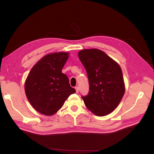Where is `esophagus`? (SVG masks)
<instances>
[{"instance_id": "esophagus-1", "label": "esophagus", "mask_w": 154, "mask_h": 154, "mask_svg": "<svg viewBox=\"0 0 154 154\" xmlns=\"http://www.w3.org/2000/svg\"><path fill=\"white\" fill-rule=\"evenodd\" d=\"M75 91H76V92L78 93V92H79V87H78V86H76V87H75Z\"/></svg>"}]
</instances>
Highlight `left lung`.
<instances>
[{"label": "left lung", "instance_id": "8db88e82", "mask_svg": "<svg viewBox=\"0 0 154 154\" xmlns=\"http://www.w3.org/2000/svg\"><path fill=\"white\" fill-rule=\"evenodd\" d=\"M89 81V92L82 96L87 108L98 116H104L118 106L125 93L123 73L118 63L98 49L79 52Z\"/></svg>", "mask_w": 154, "mask_h": 154}]
</instances>
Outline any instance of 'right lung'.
I'll return each instance as SVG.
<instances>
[{"mask_svg": "<svg viewBox=\"0 0 154 154\" xmlns=\"http://www.w3.org/2000/svg\"><path fill=\"white\" fill-rule=\"evenodd\" d=\"M68 57L67 52L47 54L33 66L26 78V95L33 108L42 114H54L75 92L69 78L62 73Z\"/></svg>", "mask_w": 154, "mask_h": 154, "instance_id": "add662e5", "label": "right lung"}]
</instances>
